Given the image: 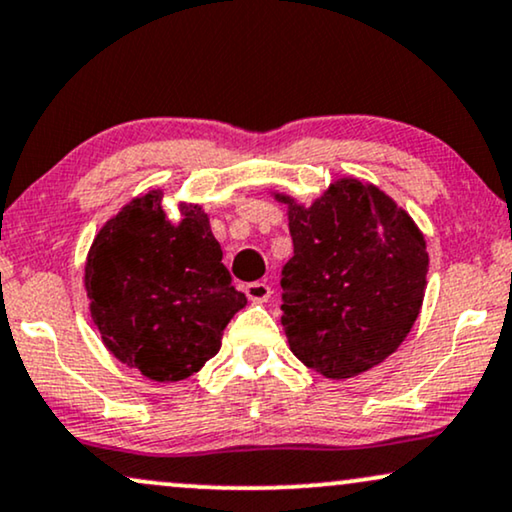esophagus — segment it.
<instances>
[{"label":"esophagus","mask_w":512,"mask_h":512,"mask_svg":"<svg viewBox=\"0 0 512 512\" xmlns=\"http://www.w3.org/2000/svg\"><path fill=\"white\" fill-rule=\"evenodd\" d=\"M245 295H248L250 302H260L262 304L271 297V288L262 281H252V283L245 285Z\"/></svg>","instance_id":"esophagus-1"}]
</instances>
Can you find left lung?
<instances>
[{"label": "left lung", "mask_w": 512, "mask_h": 512, "mask_svg": "<svg viewBox=\"0 0 512 512\" xmlns=\"http://www.w3.org/2000/svg\"><path fill=\"white\" fill-rule=\"evenodd\" d=\"M295 255L281 271V325L290 349L327 379H349L403 344L424 302L428 252L417 224L353 177L311 203L290 196Z\"/></svg>", "instance_id": "1"}]
</instances>
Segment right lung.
<instances>
[{
	"mask_svg": "<svg viewBox=\"0 0 512 512\" xmlns=\"http://www.w3.org/2000/svg\"><path fill=\"white\" fill-rule=\"evenodd\" d=\"M180 210L173 224L161 192L138 196L100 229L86 260V295L102 342L154 381L199 372L248 302L231 285L203 208Z\"/></svg>",
	"mask_w": 512,
	"mask_h": 512,
	"instance_id": "obj_1",
	"label": "right lung"
}]
</instances>
